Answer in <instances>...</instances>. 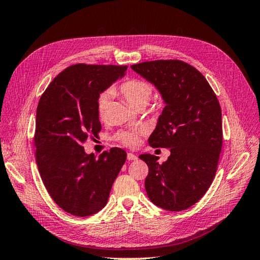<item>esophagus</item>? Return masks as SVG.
I'll use <instances>...</instances> for the list:
<instances>
[{"label": "esophagus", "mask_w": 260, "mask_h": 260, "mask_svg": "<svg viewBox=\"0 0 260 260\" xmlns=\"http://www.w3.org/2000/svg\"><path fill=\"white\" fill-rule=\"evenodd\" d=\"M127 158H128V160H136V159H138V156L135 155V154H132V153H128Z\"/></svg>", "instance_id": "esophagus-1"}]
</instances>
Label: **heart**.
<instances>
[{
  "label": "heart",
  "instance_id": "heart-1",
  "mask_svg": "<svg viewBox=\"0 0 260 260\" xmlns=\"http://www.w3.org/2000/svg\"><path fill=\"white\" fill-rule=\"evenodd\" d=\"M114 94H120L132 107L146 106L152 96V88L146 81L141 79H128L115 86L111 91L101 94L98 100V113L101 119L106 117L109 102ZM117 139L127 146H136L139 142V131H122L117 135Z\"/></svg>",
  "mask_w": 260,
  "mask_h": 260
}]
</instances>
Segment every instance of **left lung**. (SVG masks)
<instances>
[{"label":"left lung","mask_w":260,"mask_h":260,"mask_svg":"<svg viewBox=\"0 0 260 260\" xmlns=\"http://www.w3.org/2000/svg\"><path fill=\"white\" fill-rule=\"evenodd\" d=\"M131 68L155 86L165 103L148 144L169 148L168 159L139 156L148 166L147 196L165 210H184L203 198L216 175L222 147L218 99L205 77L184 61L153 60Z\"/></svg>","instance_id":"obj_1"}]
</instances>
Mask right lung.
<instances>
[{
    "instance_id": "1",
    "label": "right lung",
    "mask_w": 260,
    "mask_h": 260,
    "mask_svg": "<svg viewBox=\"0 0 260 260\" xmlns=\"http://www.w3.org/2000/svg\"><path fill=\"white\" fill-rule=\"evenodd\" d=\"M128 66L78 64L66 68L39 101L36 159L51 198L70 215L88 217L104 208L115 179L127 159L114 147L99 158L83 144L101 130L100 94L124 75Z\"/></svg>"
}]
</instances>
